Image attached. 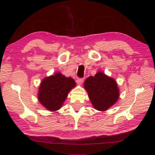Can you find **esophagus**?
Here are the masks:
<instances>
[{
    "instance_id": "esophagus-1",
    "label": "esophagus",
    "mask_w": 155,
    "mask_h": 155,
    "mask_svg": "<svg viewBox=\"0 0 155 155\" xmlns=\"http://www.w3.org/2000/svg\"><path fill=\"white\" fill-rule=\"evenodd\" d=\"M83 81H84L83 78H78L77 80H76V82L79 84V85H81V84L83 82Z\"/></svg>"
}]
</instances>
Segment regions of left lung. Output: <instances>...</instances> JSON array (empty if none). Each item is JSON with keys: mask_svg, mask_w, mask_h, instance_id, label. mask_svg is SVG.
Instances as JSON below:
<instances>
[{"mask_svg": "<svg viewBox=\"0 0 155 155\" xmlns=\"http://www.w3.org/2000/svg\"><path fill=\"white\" fill-rule=\"evenodd\" d=\"M84 87L93 107L100 111L107 110L115 104L120 96L116 81L100 71L94 76L87 78Z\"/></svg>", "mask_w": 155, "mask_h": 155, "instance_id": "left-lung-1", "label": "left lung"}]
</instances>
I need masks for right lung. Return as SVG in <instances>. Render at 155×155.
I'll use <instances>...</instances> for the list:
<instances>
[{"mask_svg": "<svg viewBox=\"0 0 155 155\" xmlns=\"http://www.w3.org/2000/svg\"><path fill=\"white\" fill-rule=\"evenodd\" d=\"M75 87L76 82L72 78L57 72L42 81L39 88L38 100L48 110L56 111L61 107L68 92Z\"/></svg>", "mask_w": 155, "mask_h": 155, "instance_id": "1", "label": "right lung"}]
</instances>
